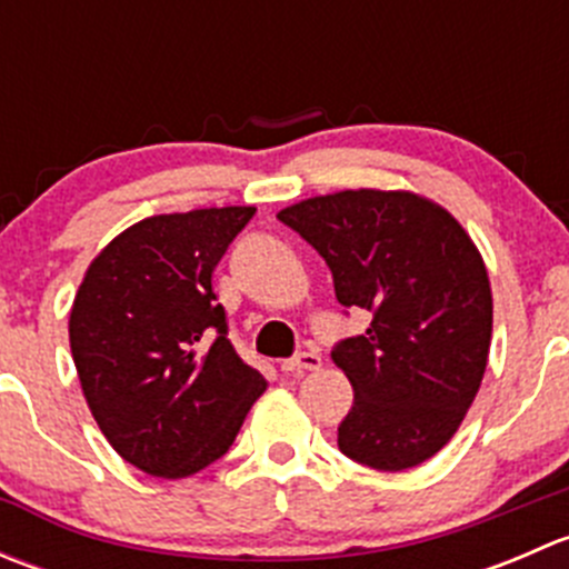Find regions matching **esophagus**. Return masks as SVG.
Here are the masks:
<instances>
[{"instance_id": "esophagus-1", "label": "esophagus", "mask_w": 569, "mask_h": 569, "mask_svg": "<svg viewBox=\"0 0 569 569\" xmlns=\"http://www.w3.org/2000/svg\"><path fill=\"white\" fill-rule=\"evenodd\" d=\"M280 369L291 371V375H295V371H317V369H321V358L317 352H300L297 358L283 360V363H280Z\"/></svg>"}]
</instances>
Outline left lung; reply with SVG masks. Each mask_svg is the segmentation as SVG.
I'll use <instances>...</instances> for the list:
<instances>
[{
    "label": "left lung",
    "mask_w": 569,
    "mask_h": 569,
    "mask_svg": "<svg viewBox=\"0 0 569 569\" xmlns=\"http://www.w3.org/2000/svg\"><path fill=\"white\" fill-rule=\"evenodd\" d=\"M327 261L343 308L371 317L332 360L352 382L338 449L377 470L438 455L479 393L492 336L481 252L443 206L407 189H343L278 211Z\"/></svg>",
    "instance_id": "1"
}]
</instances>
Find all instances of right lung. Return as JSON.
<instances>
[{
  "label": "right lung",
  "mask_w": 569,
  "mask_h": 569,
  "mask_svg": "<svg viewBox=\"0 0 569 569\" xmlns=\"http://www.w3.org/2000/svg\"><path fill=\"white\" fill-rule=\"evenodd\" d=\"M252 206L134 222L90 261L68 338L82 393L114 451L159 479L220 460L267 380L228 341L211 272Z\"/></svg>",
  "instance_id": "obj_1"
}]
</instances>
